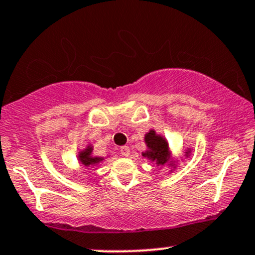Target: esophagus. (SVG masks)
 Masks as SVG:
<instances>
[{"instance_id": "1", "label": "esophagus", "mask_w": 255, "mask_h": 255, "mask_svg": "<svg viewBox=\"0 0 255 255\" xmlns=\"http://www.w3.org/2000/svg\"><path fill=\"white\" fill-rule=\"evenodd\" d=\"M120 154H122L123 156L130 155V147H128V145H123V147L120 148Z\"/></svg>"}]
</instances>
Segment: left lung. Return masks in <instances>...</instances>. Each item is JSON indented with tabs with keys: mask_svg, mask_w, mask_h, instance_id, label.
<instances>
[{
	"mask_svg": "<svg viewBox=\"0 0 255 255\" xmlns=\"http://www.w3.org/2000/svg\"><path fill=\"white\" fill-rule=\"evenodd\" d=\"M144 138L145 142H147V145L149 147V150L143 153L142 155L148 156L151 160H155L160 165H164L168 159V148L165 139L156 136L154 131H149Z\"/></svg>",
	"mask_w": 255,
	"mask_h": 255,
	"instance_id": "1",
	"label": "left lung"
}]
</instances>
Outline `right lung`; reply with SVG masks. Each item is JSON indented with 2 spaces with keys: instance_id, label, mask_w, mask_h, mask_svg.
Here are the masks:
<instances>
[{
  "instance_id": "1",
  "label": "right lung",
  "mask_w": 255,
  "mask_h": 255,
  "mask_svg": "<svg viewBox=\"0 0 255 255\" xmlns=\"http://www.w3.org/2000/svg\"><path fill=\"white\" fill-rule=\"evenodd\" d=\"M90 153H91V148L88 147V149L83 150L81 153V155H79V159H81V161L85 166L94 165V164H96V162H99L100 160H101L100 158H90Z\"/></svg>"
}]
</instances>
